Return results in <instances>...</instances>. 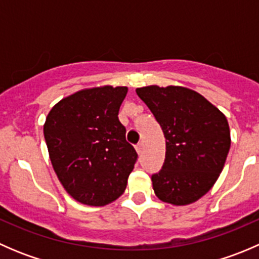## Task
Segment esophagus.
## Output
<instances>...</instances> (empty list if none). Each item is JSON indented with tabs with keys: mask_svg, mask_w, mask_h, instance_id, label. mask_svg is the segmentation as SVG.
<instances>
[{
	"mask_svg": "<svg viewBox=\"0 0 259 259\" xmlns=\"http://www.w3.org/2000/svg\"><path fill=\"white\" fill-rule=\"evenodd\" d=\"M135 149H137L138 154H142V151H143V142L138 143L137 146H135Z\"/></svg>",
	"mask_w": 259,
	"mask_h": 259,
	"instance_id": "1",
	"label": "esophagus"
}]
</instances>
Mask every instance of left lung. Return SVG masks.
Returning a JSON list of instances; mask_svg holds the SVG:
<instances>
[{"label":"left lung","instance_id":"left-lung-1","mask_svg":"<svg viewBox=\"0 0 259 259\" xmlns=\"http://www.w3.org/2000/svg\"><path fill=\"white\" fill-rule=\"evenodd\" d=\"M160 124L165 137V160L151 176L156 197L174 205L197 202L223 170L231 133L227 117L209 101L183 86L137 89Z\"/></svg>","mask_w":259,"mask_h":259}]
</instances>
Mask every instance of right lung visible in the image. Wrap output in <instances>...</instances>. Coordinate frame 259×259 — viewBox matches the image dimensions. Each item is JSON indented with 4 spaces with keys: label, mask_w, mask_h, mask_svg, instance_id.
Masks as SVG:
<instances>
[{
    "label": "right lung",
    "mask_w": 259,
    "mask_h": 259,
    "mask_svg": "<svg viewBox=\"0 0 259 259\" xmlns=\"http://www.w3.org/2000/svg\"><path fill=\"white\" fill-rule=\"evenodd\" d=\"M125 86L85 89L51 109L45 125L50 159L62 187L77 202L103 207L124 193L137 163L119 109Z\"/></svg>",
    "instance_id": "right-lung-1"
}]
</instances>
